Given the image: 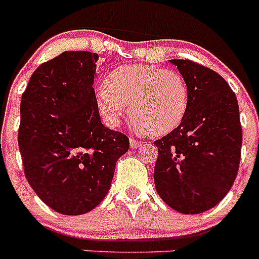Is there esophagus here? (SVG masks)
Returning <instances> with one entry per match:
<instances>
[{
	"instance_id": "esophagus-1",
	"label": "esophagus",
	"mask_w": 259,
	"mask_h": 259,
	"mask_svg": "<svg viewBox=\"0 0 259 259\" xmlns=\"http://www.w3.org/2000/svg\"><path fill=\"white\" fill-rule=\"evenodd\" d=\"M130 145H131L132 149H137V148H140V146L143 145V143L135 140V139H130Z\"/></svg>"
}]
</instances>
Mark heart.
<instances>
[{"mask_svg": "<svg viewBox=\"0 0 259 259\" xmlns=\"http://www.w3.org/2000/svg\"><path fill=\"white\" fill-rule=\"evenodd\" d=\"M96 106L109 127L119 125L130 105L137 132L163 136L187 115L189 89L175 70L150 65H127L107 75L95 92Z\"/></svg>", "mask_w": 259, "mask_h": 259, "instance_id": "obj_1", "label": "heart"}]
</instances>
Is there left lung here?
I'll list each match as a JSON object with an SVG mask.
<instances>
[{
	"mask_svg": "<svg viewBox=\"0 0 259 259\" xmlns=\"http://www.w3.org/2000/svg\"><path fill=\"white\" fill-rule=\"evenodd\" d=\"M189 89L187 115L154 143L157 193L182 214H200L218 205L239 170L241 124L237 98L215 71L188 59H170Z\"/></svg>",
	"mask_w": 259,
	"mask_h": 259,
	"instance_id": "obj_1",
	"label": "left lung"
}]
</instances>
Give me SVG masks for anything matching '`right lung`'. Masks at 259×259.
Returning a JSON list of instances; mask_svg holds the SVG:
<instances>
[{"mask_svg":"<svg viewBox=\"0 0 259 259\" xmlns=\"http://www.w3.org/2000/svg\"><path fill=\"white\" fill-rule=\"evenodd\" d=\"M91 52H63L38 66L20 102L24 174L40 200L63 215L85 214L105 198L128 150L122 132L101 123Z\"/></svg>","mask_w":259,"mask_h":259,"instance_id":"right-lung-1","label":"right lung"}]
</instances>
